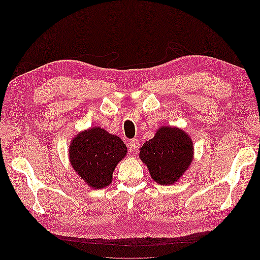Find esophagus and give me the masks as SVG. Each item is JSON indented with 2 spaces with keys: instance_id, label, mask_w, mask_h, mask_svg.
I'll return each instance as SVG.
<instances>
[{
  "instance_id": "obj_1",
  "label": "esophagus",
  "mask_w": 260,
  "mask_h": 260,
  "mask_svg": "<svg viewBox=\"0 0 260 260\" xmlns=\"http://www.w3.org/2000/svg\"><path fill=\"white\" fill-rule=\"evenodd\" d=\"M128 147L131 152H136L139 148V140L138 139H132L128 143Z\"/></svg>"
}]
</instances>
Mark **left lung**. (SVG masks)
Listing matches in <instances>:
<instances>
[{
    "label": "left lung",
    "instance_id": "obj_1",
    "mask_svg": "<svg viewBox=\"0 0 260 260\" xmlns=\"http://www.w3.org/2000/svg\"><path fill=\"white\" fill-rule=\"evenodd\" d=\"M140 158L157 183L172 184L192 161L193 143L184 131L162 127L141 146Z\"/></svg>",
    "mask_w": 260,
    "mask_h": 260
}]
</instances>
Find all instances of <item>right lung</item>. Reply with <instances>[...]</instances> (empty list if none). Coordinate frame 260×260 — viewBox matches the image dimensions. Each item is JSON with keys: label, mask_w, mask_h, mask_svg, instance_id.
<instances>
[{"label": "right lung", "mask_w": 260, "mask_h": 260, "mask_svg": "<svg viewBox=\"0 0 260 260\" xmlns=\"http://www.w3.org/2000/svg\"><path fill=\"white\" fill-rule=\"evenodd\" d=\"M127 154L120 138L101 128H92L78 135L69 146L74 169L93 188L112 183L113 171Z\"/></svg>", "instance_id": "add662e5"}]
</instances>
